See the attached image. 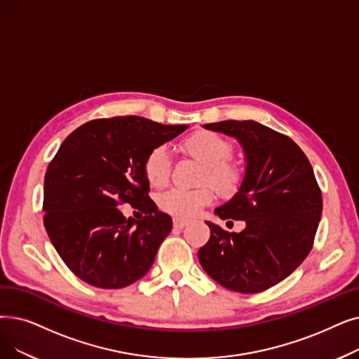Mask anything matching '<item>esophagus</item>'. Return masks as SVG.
<instances>
[{
  "mask_svg": "<svg viewBox=\"0 0 359 359\" xmlns=\"http://www.w3.org/2000/svg\"><path fill=\"white\" fill-rule=\"evenodd\" d=\"M173 226H175V229H183V227L188 226V220H183V218L175 217L173 218Z\"/></svg>",
  "mask_w": 359,
  "mask_h": 359,
  "instance_id": "esophagus-1",
  "label": "esophagus"
}]
</instances>
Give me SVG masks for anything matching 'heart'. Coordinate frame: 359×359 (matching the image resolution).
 I'll list each match as a JSON object with an SVG mask.
<instances>
[{
  "label": "heart",
  "mask_w": 359,
  "mask_h": 359,
  "mask_svg": "<svg viewBox=\"0 0 359 359\" xmlns=\"http://www.w3.org/2000/svg\"><path fill=\"white\" fill-rule=\"evenodd\" d=\"M182 149L191 158L204 164L199 182H210L222 195H235L243 183L242 167L233 161V144L224 136L211 130H196L182 142ZM171 157L165 147L152 148L144 160L142 168L148 183L154 188H164L171 177ZM214 199L211 186L195 189H170L160 195L158 207L177 218H192Z\"/></svg>",
  "instance_id": "heart-1"
}]
</instances>
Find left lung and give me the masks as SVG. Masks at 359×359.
Returning <instances> with one entry per match:
<instances>
[{"label": "left lung", "mask_w": 359, "mask_h": 359, "mask_svg": "<svg viewBox=\"0 0 359 359\" xmlns=\"http://www.w3.org/2000/svg\"><path fill=\"white\" fill-rule=\"evenodd\" d=\"M205 128L235 136L245 149L241 189L215 214L222 220H242L246 227L230 233L205 222L211 235L198 259L229 290H267L298 269L313 249L323 212L313 167L289 136L254 120H224Z\"/></svg>", "instance_id": "8db88e82"}]
</instances>
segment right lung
Instances as JSON below:
<instances>
[{"label":"right lung","instance_id":"right-lung-1","mask_svg":"<svg viewBox=\"0 0 359 359\" xmlns=\"http://www.w3.org/2000/svg\"><path fill=\"white\" fill-rule=\"evenodd\" d=\"M188 129L139 116L90 120L61 144L43 179V226L66 266L101 289L126 287L151 269L171 217L149 198L147 154ZM147 215L135 222L119 207Z\"/></svg>","mask_w":359,"mask_h":359}]
</instances>
